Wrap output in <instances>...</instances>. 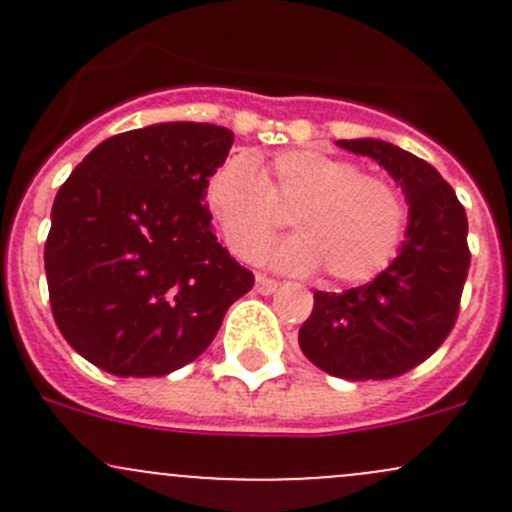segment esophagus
I'll return each instance as SVG.
<instances>
[{
	"mask_svg": "<svg viewBox=\"0 0 512 512\" xmlns=\"http://www.w3.org/2000/svg\"><path fill=\"white\" fill-rule=\"evenodd\" d=\"M255 289L260 294H272V292H277V280H270V277H265V275H257L255 277Z\"/></svg>",
	"mask_w": 512,
	"mask_h": 512,
	"instance_id": "1",
	"label": "esophagus"
}]
</instances>
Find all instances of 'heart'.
<instances>
[{"instance_id": "obj_1", "label": "heart", "mask_w": 512, "mask_h": 512, "mask_svg": "<svg viewBox=\"0 0 512 512\" xmlns=\"http://www.w3.org/2000/svg\"><path fill=\"white\" fill-rule=\"evenodd\" d=\"M205 203L227 250L240 260H257L289 215L299 237L277 250V265L297 272L324 267L347 285L389 267L406 223L404 200L389 180L309 148L252 165L227 160L210 175Z\"/></svg>"}]
</instances>
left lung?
Returning <instances> with one entry per match:
<instances>
[{"mask_svg": "<svg viewBox=\"0 0 512 512\" xmlns=\"http://www.w3.org/2000/svg\"><path fill=\"white\" fill-rule=\"evenodd\" d=\"M337 146L374 158L401 185L409 227L396 260L369 285L314 292L299 349L339 379H394L426 361L456 324L471 267L468 218L451 185L414 153L376 138Z\"/></svg>", "mask_w": 512, "mask_h": 512, "instance_id": "8db88e82", "label": "left lung"}]
</instances>
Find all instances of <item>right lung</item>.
<instances>
[{
    "mask_svg": "<svg viewBox=\"0 0 512 512\" xmlns=\"http://www.w3.org/2000/svg\"><path fill=\"white\" fill-rule=\"evenodd\" d=\"M232 131L153 123L98 143L56 193L44 245L54 322L113 376H165L198 359L252 289L213 232L208 180Z\"/></svg>",
    "mask_w": 512,
    "mask_h": 512,
    "instance_id": "add662e5",
    "label": "right lung"
}]
</instances>
